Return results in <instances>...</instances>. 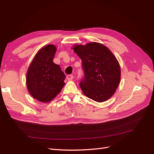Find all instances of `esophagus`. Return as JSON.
I'll list each match as a JSON object with an SVG mask.
<instances>
[{"instance_id": "esophagus-1", "label": "esophagus", "mask_w": 154, "mask_h": 154, "mask_svg": "<svg viewBox=\"0 0 154 154\" xmlns=\"http://www.w3.org/2000/svg\"><path fill=\"white\" fill-rule=\"evenodd\" d=\"M66 78L68 81H71L73 79V76L72 75H67Z\"/></svg>"}]
</instances>
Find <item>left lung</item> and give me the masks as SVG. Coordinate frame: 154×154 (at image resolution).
<instances>
[{"instance_id": "8db88e82", "label": "left lung", "mask_w": 154, "mask_h": 154, "mask_svg": "<svg viewBox=\"0 0 154 154\" xmlns=\"http://www.w3.org/2000/svg\"><path fill=\"white\" fill-rule=\"evenodd\" d=\"M72 49L82 61L84 77L80 87L85 95L99 103L109 99L121 77L120 65L114 54L98 42L74 45Z\"/></svg>"}]
</instances>
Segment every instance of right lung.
Returning a JSON list of instances; mask_svg holds the SVG:
<instances>
[{"instance_id":"right-lung-1","label":"right lung","mask_w":154,"mask_h":154,"mask_svg":"<svg viewBox=\"0 0 154 154\" xmlns=\"http://www.w3.org/2000/svg\"><path fill=\"white\" fill-rule=\"evenodd\" d=\"M56 47L53 44L42 48L32 61L26 73V85L33 98L49 103L61 92L65 75L60 65L54 63Z\"/></svg>"}]
</instances>
